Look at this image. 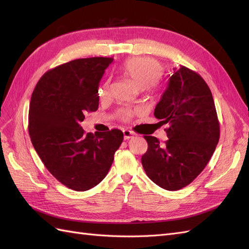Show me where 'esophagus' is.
<instances>
[{"instance_id":"1","label":"esophagus","mask_w":249,"mask_h":249,"mask_svg":"<svg viewBox=\"0 0 249 249\" xmlns=\"http://www.w3.org/2000/svg\"><path fill=\"white\" fill-rule=\"evenodd\" d=\"M133 132H131L130 130H124V140H127V139H131L133 137Z\"/></svg>"}]
</instances>
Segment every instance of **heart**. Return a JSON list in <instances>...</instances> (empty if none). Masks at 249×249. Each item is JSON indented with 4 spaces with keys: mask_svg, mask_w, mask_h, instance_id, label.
Segmentation results:
<instances>
[{
    "mask_svg": "<svg viewBox=\"0 0 249 249\" xmlns=\"http://www.w3.org/2000/svg\"><path fill=\"white\" fill-rule=\"evenodd\" d=\"M119 71L130 80L139 89H144L149 85L153 86L156 80L162 73V65L153 58L133 57L126 59L119 66ZM109 92V82H105L97 90L100 100H105ZM137 111L124 110L120 113L123 119L127 120Z\"/></svg>",
    "mask_w": 249,
    "mask_h": 249,
    "instance_id": "heart-1",
    "label": "heart"
}]
</instances>
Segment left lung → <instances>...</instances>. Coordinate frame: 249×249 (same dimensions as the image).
<instances>
[{"instance_id": "obj_1", "label": "left lung", "mask_w": 249, "mask_h": 249, "mask_svg": "<svg viewBox=\"0 0 249 249\" xmlns=\"http://www.w3.org/2000/svg\"><path fill=\"white\" fill-rule=\"evenodd\" d=\"M154 115L168 124V139L161 144L144 136L147 150L141 163L147 177L169 191L192 183L213 156L220 126L213 95L197 72L180 65L169 78Z\"/></svg>"}]
</instances>
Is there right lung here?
I'll list each match as a JSON object with an SVG mask.
<instances>
[{
    "label": "right lung",
    "mask_w": 249,
    "mask_h": 249,
    "mask_svg": "<svg viewBox=\"0 0 249 249\" xmlns=\"http://www.w3.org/2000/svg\"><path fill=\"white\" fill-rule=\"evenodd\" d=\"M113 58L72 60L47 71L29 108V135L44 166L74 191L91 189L107 176L124 134L85 133L80 123L99 108L100 81Z\"/></svg>",
    "instance_id": "add662e5"
}]
</instances>
